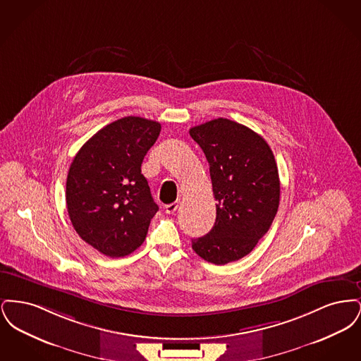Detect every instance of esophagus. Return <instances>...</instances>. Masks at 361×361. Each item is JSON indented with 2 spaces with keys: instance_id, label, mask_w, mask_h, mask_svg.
<instances>
[{
  "instance_id": "esophagus-1",
  "label": "esophagus",
  "mask_w": 361,
  "mask_h": 361,
  "mask_svg": "<svg viewBox=\"0 0 361 361\" xmlns=\"http://www.w3.org/2000/svg\"><path fill=\"white\" fill-rule=\"evenodd\" d=\"M177 207H178V203L177 202H174V203H169V204H166L165 207V211H166V214H174L176 211H177Z\"/></svg>"
}]
</instances>
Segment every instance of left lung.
<instances>
[{"mask_svg":"<svg viewBox=\"0 0 361 361\" xmlns=\"http://www.w3.org/2000/svg\"><path fill=\"white\" fill-rule=\"evenodd\" d=\"M189 135L206 155L216 200L214 227L192 240V249L224 265L249 255L275 219L280 202L275 155L257 133L224 118L192 127Z\"/></svg>","mask_w":361,"mask_h":361,"instance_id":"left-lung-1","label":"left lung"}]
</instances>
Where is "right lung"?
Wrapping results in <instances>:
<instances>
[{
  "label": "right lung",
  "mask_w": 361,
  "mask_h": 361,
  "mask_svg": "<svg viewBox=\"0 0 361 361\" xmlns=\"http://www.w3.org/2000/svg\"><path fill=\"white\" fill-rule=\"evenodd\" d=\"M159 133L158 121L121 118L90 137L70 165V221L104 256L124 257L146 238L158 206L140 166Z\"/></svg>",
  "instance_id": "1"
}]
</instances>
